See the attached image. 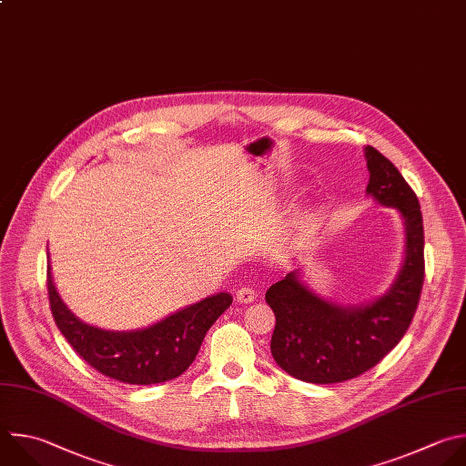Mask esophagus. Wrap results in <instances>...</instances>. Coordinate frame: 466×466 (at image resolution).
<instances>
[{"label": "esophagus", "mask_w": 466, "mask_h": 466, "mask_svg": "<svg viewBox=\"0 0 466 466\" xmlns=\"http://www.w3.org/2000/svg\"><path fill=\"white\" fill-rule=\"evenodd\" d=\"M236 299H238L239 303H250V301L256 299V292H254L250 287L243 285V287H239V289L236 290Z\"/></svg>", "instance_id": "obj_1"}]
</instances>
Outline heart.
<instances>
[{"mask_svg":"<svg viewBox=\"0 0 466 466\" xmlns=\"http://www.w3.org/2000/svg\"><path fill=\"white\" fill-rule=\"evenodd\" d=\"M311 223H313V216H303V218L298 221V230L307 228Z\"/></svg>","mask_w":466,"mask_h":466,"instance_id":"heart-1","label":"heart"}]
</instances>
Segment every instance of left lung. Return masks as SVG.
Here are the masks:
<instances>
[{"label":"left lung","instance_id":"8db88e82","mask_svg":"<svg viewBox=\"0 0 466 466\" xmlns=\"http://www.w3.org/2000/svg\"><path fill=\"white\" fill-rule=\"evenodd\" d=\"M370 172L366 196L397 210L404 227L400 268L384 294L366 303H339L317 292L301 267L265 294L276 328L270 353L290 377L313 384L355 379L377 366L404 337L424 281L422 214L400 172L373 146L364 147Z\"/></svg>","mask_w":466,"mask_h":466}]
</instances>
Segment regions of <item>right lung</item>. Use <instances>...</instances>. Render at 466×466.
<instances>
[{
  "mask_svg": "<svg viewBox=\"0 0 466 466\" xmlns=\"http://www.w3.org/2000/svg\"><path fill=\"white\" fill-rule=\"evenodd\" d=\"M47 289L53 319L73 350L102 375L137 386L167 382L185 373L196 360L207 331L232 303V296L223 290L177 309L147 328L109 331L82 322L64 303L51 265Z\"/></svg>",
  "mask_w": 466,
  "mask_h": 466,
  "instance_id": "right-lung-1",
  "label": "right lung"
}]
</instances>
